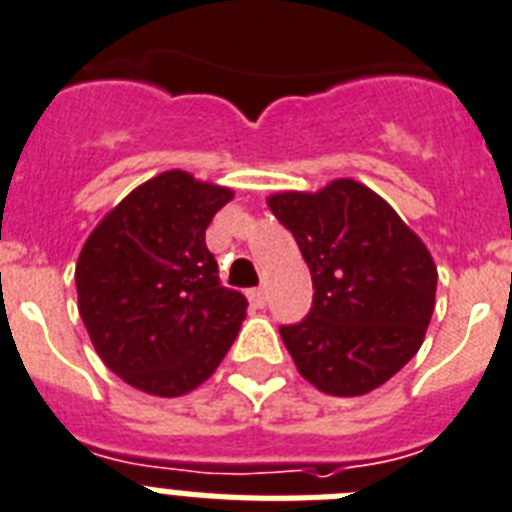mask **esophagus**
<instances>
[{"instance_id": "obj_1", "label": "esophagus", "mask_w": 512, "mask_h": 512, "mask_svg": "<svg viewBox=\"0 0 512 512\" xmlns=\"http://www.w3.org/2000/svg\"><path fill=\"white\" fill-rule=\"evenodd\" d=\"M250 304L255 306V309H262L265 306V301H268V293H265V288H250Z\"/></svg>"}]
</instances>
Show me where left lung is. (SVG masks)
<instances>
[{"label":"left lung","mask_w":512,"mask_h":512,"mask_svg":"<svg viewBox=\"0 0 512 512\" xmlns=\"http://www.w3.org/2000/svg\"><path fill=\"white\" fill-rule=\"evenodd\" d=\"M270 211L293 234L314 299L281 337L309 384L358 397L389 381L425 340L438 270L389 203L355 180L319 193H278Z\"/></svg>","instance_id":"8db88e82"}]
</instances>
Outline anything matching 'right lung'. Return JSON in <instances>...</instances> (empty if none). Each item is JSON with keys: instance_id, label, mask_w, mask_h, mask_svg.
<instances>
[{"instance_id": "obj_1", "label": "right lung", "mask_w": 512, "mask_h": 512, "mask_svg": "<svg viewBox=\"0 0 512 512\" xmlns=\"http://www.w3.org/2000/svg\"><path fill=\"white\" fill-rule=\"evenodd\" d=\"M231 190L188 172L151 177L84 242L79 317L102 363L126 384L180 397L211 376L242 327L247 299L221 286L206 229Z\"/></svg>"}]
</instances>
